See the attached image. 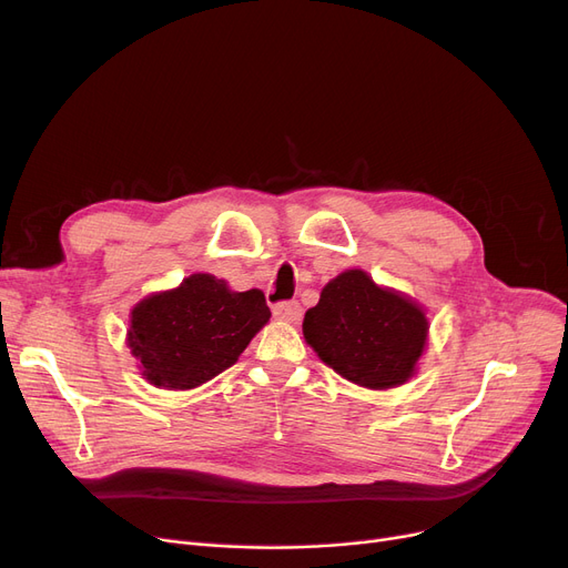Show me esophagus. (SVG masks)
Wrapping results in <instances>:
<instances>
[{
  "label": "esophagus",
  "instance_id": "1",
  "mask_svg": "<svg viewBox=\"0 0 568 568\" xmlns=\"http://www.w3.org/2000/svg\"><path fill=\"white\" fill-rule=\"evenodd\" d=\"M274 315L283 322H300L302 320V306L296 302H278L274 306Z\"/></svg>",
  "mask_w": 568,
  "mask_h": 568
}]
</instances>
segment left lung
<instances>
[{
	"instance_id": "8db88e82",
	"label": "left lung",
	"mask_w": 568,
	"mask_h": 568,
	"mask_svg": "<svg viewBox=\"0 0 568 568\" xmlns=\"http://www.w3.org/2000/svg\"><path fill=\"white\" fill-rule=\"evenodd\" d=\"M304 338L341 377L366 389H392L414 375L428 320L409 296L375 285L362 268H347L306 311Z\"/></svg>"
}]
</instances>
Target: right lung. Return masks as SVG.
I'll return each mask as SVG.
<instances>
[{"label":"right lung","mask_w":568,"mask_h":568,"mask_svg":"<svg viewBox=\"0 0 568 568\" xmlns=\"http://www.w3.org/2000/svg\"><path fill=\"white\" fill-rule=\"evenodd\" d=\"M268 317L260 290L232 292L212 274H193L131 311L129 347L154 386L195 389L230 368Z\"/></svg>","instance_id":"add662e5"}]
</instances>
